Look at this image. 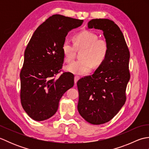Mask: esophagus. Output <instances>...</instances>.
Wrapping results in <instances>:
<instances>
[{"mask_svg": "<svg viewBox=\"0 0 149 149\" xmlns=\"http://www.w3.org/2000/svg\"><path fill=\"white\" fill-rule=\"evenodd\" d=\"M80 79V77L79 76H77V75H76V76H75V77H74V82H75V83H77V81L79 79Z\"/></svg>", "mask_w": 149, "mask_h": 149, "instance_id": "esophagus-1", "label": "esophagus"}]
</instances>
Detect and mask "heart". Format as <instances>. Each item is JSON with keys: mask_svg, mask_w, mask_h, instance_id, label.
<instances>
[{"mask_svg": "<svg viewBox=\"0 0 149 149\" xmlns=\"http://www.w3.org/2000/svg\"><path fill=\"white\" fill-rule=\"evenodd\" d=\"M75 44L66 40L63 42L62 50L66 62L74 59L75 47L78 49H84L80 60L74 61L66 66V70L77 75L89 73L95 67H99L106 59L109 51V44L105 39L99 38L95 33L84 31L75 35Z\"/></svg>", "mask_w": 149, "mask_h": 149, "instance_id": "heart-1", "label": "heart"}]
</instances>
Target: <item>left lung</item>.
<instances>
[{
    "mask_svg": "<svg viewBox=\"0 0 149 149\" xmlns=\"http://www.w3.org/2000/svg\"><path fill=\"white\" fill-rule=\"evenodd\" d=\"M88 27L103 31L109 51L93 75L77 81V109L86 121L100 125L111 120L125 102L130 53L121 30L113 21L92 19Z\"/></svg>",
    "mask_w": 149,
    "mask_h": 149,
    "instance_id": "obj_1",
    "label": "left lung"
}]
</instances>
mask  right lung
I'll return each instance as SVG.
<instances>
[{
    "label": "right lung",
    "mask_w": 149,
    "mask_h": 149,
    "mask_svg": "<svg viewBox=\"0 0 149 149\" xmlns=\"http://www.w3.org/2000/svg\"><path fill=\"white\" fill-rule=\"evenodd\" d=\"M83 20L60 15L47 19L34 31L24 52L20 72V99L25 111L36 121L49 119L56 113L59 102L74 84V75L61 69L62 46L69 31L81 26Z\"/></svg>",
    "instance_id": "add662e5"
}]
</instances>
